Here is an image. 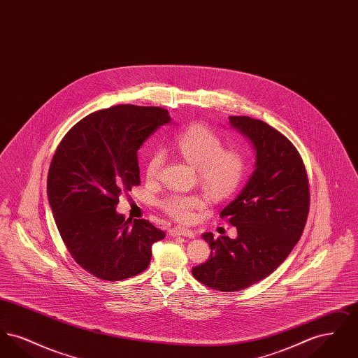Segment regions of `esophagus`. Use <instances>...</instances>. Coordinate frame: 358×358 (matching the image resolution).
Instances as JSON below:
<instances>
[{"instance_id": "34e87169", "label": "esophagus", "mask_w": 358, "mask_h": 358, "mask_svg": "<svg viewBox=\"0 0 358 358\" xmlns=\"http://www.w3.org/2000/svg\"><path fill=\"white\" fill-rule=\"evenodd\" d=\"M169 234H171V236H185V238H194V232L193 231H190V229H187V228H184V227H174V228H171V231H169Z\"/></svg>"}]
</instances>
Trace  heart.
I'll use <instances>...</instances> for the list:
<instances>
[{"instance_id": "obj_1", "label": "heart", "mask_w": 358, "mask_h": 358, "mask_svg": "<svg viewBox=\"0 0 358 358\" xmlns=\"http://www.w3.org/2000/svg\"><path fill=\"white\" fill-rule=\"evenodd\" d=\"M180 154L199 171V178L205 189L215 197H225L234 193L241 184L247 161L245 155L235 148L224 149L220 136L204 124H193L174 139ZM165 164V153L159 149L150 154L145 176L149 181L159 177ZM206 203L203 194L171 193L161 201V208L173 219L190 222L197 209Z\"/></svg>"}]
</instances>
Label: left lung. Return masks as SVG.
<instances>
[{"instance_id": "8db88e82", "label": "left lung", "mask_w": 358, "mask_h": 358, "mask_svg": "<svg viewBox=\"0 0 358 358\" xmlns=\"http://www.w3.org/2000/svg\"><path fill=\"white\" fill-rule=\"evenodd\" d=\"M256 152V169L238 197L220 213L238 238H203L209 259L192 268L206 287L222 292L247 289L273 273L289 256L306 225L310 187L303 159L295 146L263 120L229 117Z\"/></svg>"}]
</instances>
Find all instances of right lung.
<instances>
[{
	"mask_svg": "<svg viewBox=\"0 0 358 358\" xmlns=\"http://www.w3.org/2000/svg\"><path fill=\"white\" fill-rule=\"evenodd\" d=\"M168 110L118 104L79 120L59 143L48 171L52 213L69 255L102 280L145 271L165 232L145 219H124L120 196L141 184L136 152L169 123Z\"/></svg>",
	"mask_w": 358,
	"mask_h": 358,
	"instance_id": "1",
	"label": "right lung"
}]
</instances>
